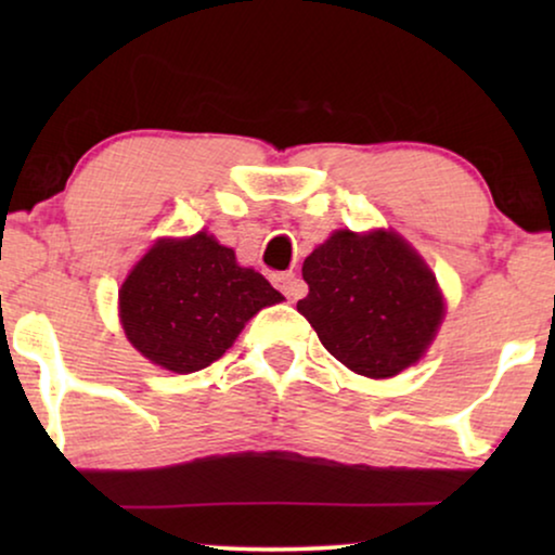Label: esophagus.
Here are the masks:
<instances>
[{
  "label": "esophagus",
  "instance_id": "obj_1",
  "mask_svg": "<svg viewBox=\"0 0 555 555\" xmlns=\"http://www.w3.org/2000/svg\"><path fill=\"white\" fill-rule=\"evenodd\" d=\"M275 285L291 300H298V298H302V295H306V283H302V280L295 275V272H280V275H275Z\"/></svg>",
  "mask_w": 555,
  "mask_h": 555
}]
</instances>
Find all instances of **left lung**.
Instances as JSON below:
<instances>
[{
	"label": "left lung",
	"mask_w": 555,
	"mask_h": 555,
	"mask_svg": "<svg viewBox=\"0 0 555 555\" xmlns=\"http://www.w3.org/2000/svg\"><path fill=\"white\" fill-rule=\"evenodd\" d=\"M302 280L298 313L325 351L369 378L414 366L444 318L435 275L397 232H333L306 257Z\"/></svg>",
	"instance_id": "obj_1"
}]
</instances>
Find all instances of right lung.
<instances>
[{"label":"right lung","mask_w":555,"mask_h":555,"mask_svg":"<svg viewBox=\"0 0 555 555\" xmlns=\"http://www.w3.org/2000/svg\"><path fill=\"white\" fill-rule=\"evenodd\" d=\"M283 300L207 232L158 240L118 291L126 338L151 363L192 374L215 363L249 318Z\"/></svg>","instance_id":"1"}]
</instances>
